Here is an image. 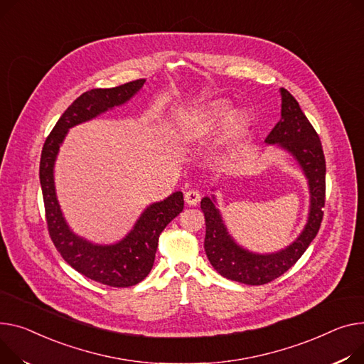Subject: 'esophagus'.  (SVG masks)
I'll list each match as a JSON object with an SVG mask.
<instances>
[{"label":"esophagus","mask_w":364,"mask_h":364,"mask_svg":"<svg viewBox=\"0 0 364 364\" xmlns=\"http://www.w3.org/2000/svg\"><path fill=\"white\" fill-rule=\"evenodd\" d=\"M184 200L188 206H195L200 200V193L198 190H187L184 193Z\"/></svg>","instance_id":"34e87169"}]
</instances>
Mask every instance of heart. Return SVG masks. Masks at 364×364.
<instances>
[{"label":"heart","instance_id":"obj_1","mask_svg":"<svg viewBox=\"0 0 364 364\" xmlns=\"http://www.w3.org/2000/svg\"><path fill=\"white\" fill-rule=\"evenodd\" d=\"M231 104L228 101H215L205 107L203 109L198 111L193 117L196 123L202 126H213L215 123H220V121L225 119V117L230 114ZM245 126V114L243 112H235L231 117V127L234 130H240Z\"/></svg>","mask_w":364,"mask_h":364}]
</instances>
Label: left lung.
<instances>
[{
  "instance_id": "1",
  "label": "left lung",
  "mask_w": 364,
  "mask_h": 364,
  "mask_svg": "<svg viewBox=\"0 0 364 364\" xmlns=\"http://www.w3.org/2000/svg\"><path fill=\"white\" fill-rule=\"evenodd\" d=\"M279 93L281 119L264 143L285 151L297 162L307 180L310 205L307 223L299 237L291 245L274 253L247 250L230 234L223 213L218 209L216 196H205L200 202L206 221L205 252L210 264L224 278L247 285L268 284L291 268L316 237L323 216L326 165L321 139L294 96L284 87Z\"/></svg>"
}]
</instances>
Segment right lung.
I'll return each instance as SVG.
<instances>
[{"instance_id": "obj_1", "label": "right lung", "mask_w": 364, "mask_h": 364, "mask_svg": "<svg viewBox=\"0 0 364 364\" xmlns=\"http://www.w3.org/2000/svg\"><path fill=\"white\" fill-rule=\"evenodd\" d=\"M146 83L134 80L111 89H92L80 95L57 121L46 137L39 166V180L45 203L46 224L53 243L63 259L82 275L109 287H132L151 272L159 234L183 210L181 191L151 203L137 218L133 228L112 245H98L76 234L61 210L54 178V166L68 130L101 114L127 104Z\"/></svg>"}]
</instances>
